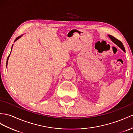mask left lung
<instances>
[{"label": "left lung", "mask_w": 133, "mask_h": 133, "mask_svg": "<svg viewBox=\"0 0 133 133\" xmlns=\"http://www.w3.org/2000/svg\"><path fill=\"white\" fill-rule=\"evenodd\" d=\"M108 37H110V38L111 39V40L112 41V42H113L114 43H115L116 44V45L118 46V47H120V48L124 51V52H125V48H124V45H123V44H122L120 40H118V39H117L116 38H115V37H114L113 36H112V35H108Z\"/></svg>", "instance_id": "8db88e82"}]
</instances>
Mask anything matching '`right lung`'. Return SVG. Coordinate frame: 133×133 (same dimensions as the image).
Here are the masks:
<instances>
[{"label": "right lung", "mask_w": 133, "mask_h": 133, "mask_svg": "<svg viewBox=\"0 0 133 133\" xmlns=\"http://www.w3.org/2000/svg\"><path fill=\"white\" fill-rule=\"evenodd\" d=\"M22 35H21V36H18V37H17V38L15 39V42H16V40H17L19 38H20V37H21V36H22ZM13 45H12V48H11V51H12V47H13ZM11 53H10V54H11ZM10 54H9V55L8 56V58H7V60H6V66L7 67V64H8V59H9V56H10Z\"/></svg>", "instance_id": "add662e5"}]
</instances>
